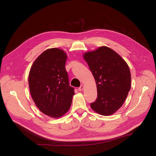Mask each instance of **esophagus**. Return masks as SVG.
<instances>
[{"mask_svg": "<svg viewBox=\"0 0 156 156\" xmlns=\"http://www.w3.org/2000/svg\"><path fill=\"white\" fill-rule=\"evenodd\" d=\"M83 88H84V86L83 85H81L80 87H78V91H82L83 90Z\"/></svg>", "mask_w": 156, "mask_h": 156, "instance_id": "1", "label": "esophagus"}]
</instances>
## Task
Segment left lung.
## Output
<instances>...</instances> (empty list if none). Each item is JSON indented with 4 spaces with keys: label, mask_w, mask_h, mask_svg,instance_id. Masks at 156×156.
<instances>
[{
    "label": "left lung",
    "mask_w": 156,
    "mask_h": 156,
    "mask_svg": "<svg viewBox=\"0 0 156 156\" xmlns=\"http://www.w3.org/2000/svg\"><path fill=\"white\" fill-rule=\"evenodd\" d=\"M95 78L97 98L91 108L103 115L115 113L123 105L131 89V73L122 57L112 49L101 46L83 55Z\"/></svg>",
    "instance_id": "obj_1"
}]
</instances>
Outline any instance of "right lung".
Instances as JSON below:
<instances>
[{
    "instance_id": "1",
    "label": "right lung",
    "mask_w": 156,
    "mask_h": 156,
    "mask_svg": "<svg viewBox=\"0 0 156 156\" xmlns=\"http://www.w3.org/2000/svg\"><path fill=\"white\" fill-rule=\"evenodd\" d=\"M66 58L61 49H48L34 61L29 72L33 100L42 113L51 118L61 117L68 112L74 94L65 69Z\"/></svg>"
}]
</instances>
